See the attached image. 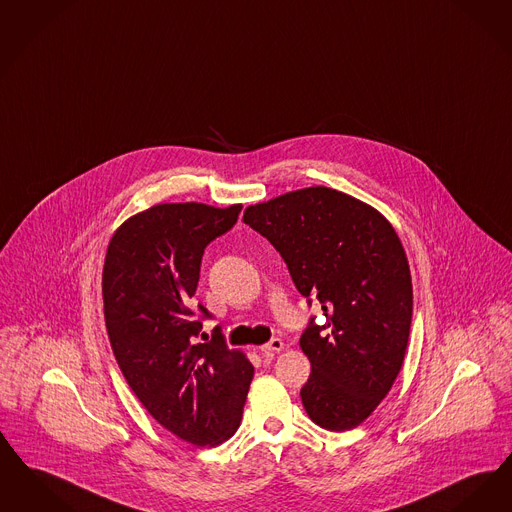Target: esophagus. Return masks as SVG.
<instances>
[{
	"mask_svg": "<svg viewBox=\"0 0 512 512\" xmlns=\"http://www.w3.org/2000/svg\"><path fill=\"white\" fill-rule=\"evenodd\" d=\"M282 348H284L282 339H272V341H268L263 347H259V350H261L263 354H272V352H280Z\"/></svg>",
	"mask_w": 512,
	"mask_h": 512,
	"instance_id": "1",
	"label": "esophagus"
}]
</instances>
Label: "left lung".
<instances>
[{"label": "left lung", "mask_w": 512, "mask_h": 512, "mask_svg": "<svg viewBox=\"0 0 512 512\" xmlns=\"http://www.w3.org/2000/svg\"><path fill=\"white\" fill-rule=\"evenodd\" d=\"M244 223L282 255L308 305L301 348L312 366L301 400L322 429L350 430L389 394L408 347V257L389 221L339 190L312 186L249 205Z\"/></svg>", "instance_id": "obj_1"}]
</instances>
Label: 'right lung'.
<instances>
[{"label":"right lung","instance_id":"right-lung-1","mask_svg":"<svg viewBox=\"0 0 512 512\" xmlns=\"http://www.w3.org/2000/svg\"><path fill=\"white\" fill-rule=\"evenodd\" d=\"M240 211L154 205L116 230L104 259V320L123 377L162 427L194 446H219L236 432L253 379L219 326L211 341H198L211 314L190 301L205 247Z\"/></svg>","mask_w":512,"mask_h":512}]
</instances>
